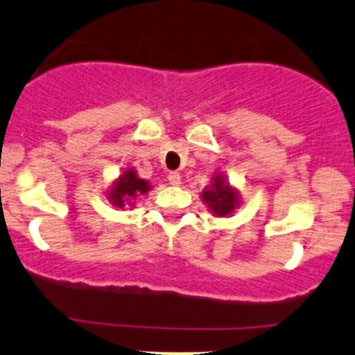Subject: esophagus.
I'll use <instances>...</instances> for the list:
<instances>
[{
    "label": "esophagus",
    "mask_w": 355,
    "mask_h": 355,
    "mask_svg": "<svg viewBox=\"0 0 355 355\" xmlns=\"http://www.w3.org/2000/svg\"><path fill=\"white\" fill-rule=\"evenodd\" d=\"M167 179H169V182L173 186H178L181 184V174L178 173V171H171L169 174H167Z\"/></svg>",
    "instance_id": "obj_1"
}]
</instances>
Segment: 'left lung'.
Segmentation results:
<instances>
[{
  "instance_id": "obj_1",
  "label": "left lung",
  "mask_w": 355,
  "mask_h": 355,
  "mask_svg": "<svg viewBox=\"0 0 355 355\" xmlns=\"http://www.w3.org/2000/svg\"><path fill=\"white\" fill-rule=\"evenodd\" d=\"M202 201L214 216H230L240 206L238 191L231 188L221 174H216L211 186L202 191Z\"/></svg>"
}]
</instances>
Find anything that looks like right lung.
I'll return each mask as SVG.
<instances>
[{"label": "right lung", "instance_id": "add662e5", "mask_svg": "<svg viewBox=\"0 0 355 355\" xmlns=\"http://www.w3.org/2000/svg\"><path fill=\"white\" fill-rule=\"evenodd\" d=\"M150 189L149 181L137 178L134 169H127L117 181L114 182V188L109 191V199L115 208H124V206H134V201L141 194H146Z\"/></svg>", "mask_w": 355, "mask_h": 355}]
</instances>
